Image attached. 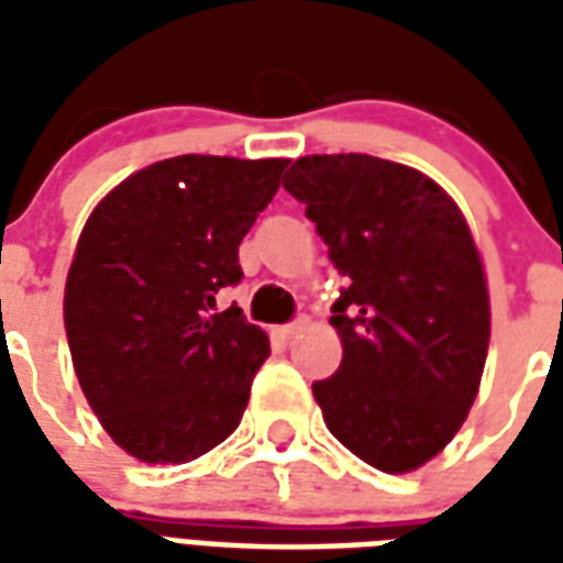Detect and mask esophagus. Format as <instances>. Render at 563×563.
Segmentation results:
<instances>
[{"label": "esophagus", "instance_id": "1", "mask_svg": "<svg viewBox=\"0 0 563 563\" xmlns=\"http://www.w3.org/2000/svg\"><path fill=\"white\" fill-rule=\"evenodd\" d=\"M307 329V319L305 317H298L295 322H289V325H280V338L283 341H289V338H295V334H301V331Z\"/></svg>", "mask_w": 563, "mask_h": 563}]
</instances>
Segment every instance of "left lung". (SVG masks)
<instances>
[{
  "label": "left lung",
  "instance_id": "8db88e82",
  "mask_svg": "<svg viewBox=\"0 0 563 563\" xmlns=\"http://www.w3.org/2000/svg\"><path fill=\"white\" fill-rule=\"evenodd\" d=\"M283 186L346 277L331 305L341 367L313 383L322 419L371 467L416 471L483 379L492 313L471 229L431 177L367 153L301 156Z\"/></svg>",
  "mask_w": 563,
  "mask_h": 563
}]
</instances>
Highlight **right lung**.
Segmentation results:
<instances>
[{
	"instance_id": "obj_1",
	"label": "right lung",
	"mask_w": 563,
	"mask_h": 563,
	"mask_svg": "<svg viewBox=\"0 0 563 563\" xmlns=\"http://www.w3.org/2000/svg\"><path fill=\"white\" fill-rule=\"evenodd\" d=\"M289 159L174 156L111 189L80 232L66 334L92 413L147 464H184L232 434L271 355L241 307L238 246Z\"/></svg>"
}]
</instances>
